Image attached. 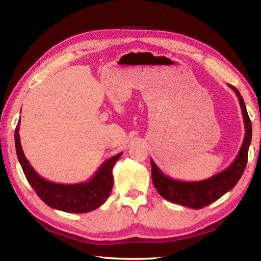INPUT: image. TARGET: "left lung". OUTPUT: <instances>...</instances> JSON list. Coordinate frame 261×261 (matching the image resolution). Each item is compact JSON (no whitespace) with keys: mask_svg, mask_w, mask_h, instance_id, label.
<instances>
[{"mask_svg":"<svg viewBox=\"0 0 261 261\" xmlns=\"http://www.w3.org/2000/svg\"><path fill=\"white\" fill-rule=\"evenodd\" d=\"M229 86L234 91L238 99H239L246 129L245 139H243L239 153L228 168L220 171L219 174L213 175L207 179L197 181H184L170 178L169 176L164 174L159 169L158 166L151 159L152 182L157 192L167 201L194 210L202 208L215 202L216 199L223 196L226 192L231 191L241 178L247 166L248 150L252 138V126L240 92L234 86Z\"/></svg>","mask_w":261,"mask_h":261,"instance_id":"8db88e82","label":"left lung"}]
</instances>
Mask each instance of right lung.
Wrapping results in <instances>:
<instances>
[{"label":"right lung","mask_w":261,"mask_h":261,"mask_svg":"<svg viewBox=\"0 0 261 261\" xmlns=\"http://www.w3.org/2000/svg\"><path fill=\"white\" fill-rule=\"evenodd\" d=\"M19 124L20 122H18L14 134L16 156L25 178L37 195L48 206L67 213H87L105 203L113 187V166L121 157L122 152L105 160L87 181L77 184H58L41 177L25 158L20 142Z\"/></svg>","instance_id":"add662e5"}]
</instances>
